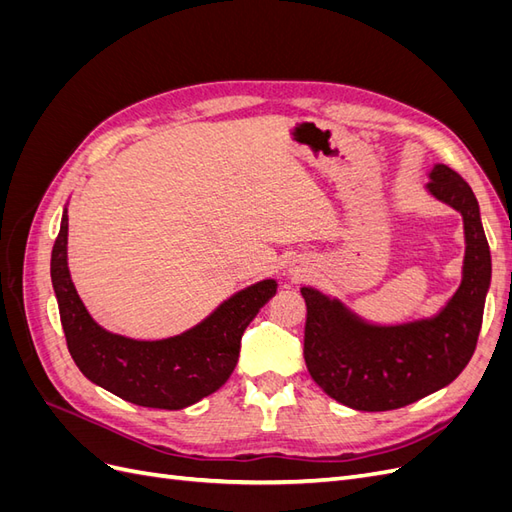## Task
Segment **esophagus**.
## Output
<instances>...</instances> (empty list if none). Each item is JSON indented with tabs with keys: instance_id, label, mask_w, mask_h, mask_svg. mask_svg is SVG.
Here are the masks:
<instances>
[{
	"instance_id": "1",
	"label": "esophagus",
	"mask_w": 512,
	"mask_h": 512,
	"mask_svg": "<svg viewBox=\"0 0 512 512\" xmlns=\"http://www.w3.org/2000/svg\"><path fill=\"white\" fill-rule=\"evenodd\" d=\"M312 271L309 269V262L305 260V258H294V260H290V265H288V273L294 277V280H303V277Z\"/></svg>"
}]
</instances>
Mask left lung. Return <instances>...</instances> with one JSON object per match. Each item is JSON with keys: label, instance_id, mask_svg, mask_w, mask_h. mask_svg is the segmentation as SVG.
Instances as JSON below:
<instances>
[{"label": "left lung", "instance_id": "8db88e82", "mask_svg": "<svg viewBox=\"0 0 512 512\" xmlns=\"http://www.w3.org/2000/svg\"><path fill=\"white\" fill-rule=\"evenodd\" d=\"M427 192L463 218L461 284L436 316L374 324L339 299L303 286L305 365L320 389L363 412L404 408L451 384L472 359L491 284L478 200L453 168L433 164Z\"/></svg>", "mask_w": 512, "mask_h": 512}]
</instances>
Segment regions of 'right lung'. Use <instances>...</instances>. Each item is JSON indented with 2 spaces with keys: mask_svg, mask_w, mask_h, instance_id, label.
<instances>
[{
  "mask_svg": "<svg viewBox=\"0 0 512 512\" xmlns=\"http://www.w3.org/2000/svg\"><path fill=\"white\" fill-rule=\"evenodd\" d=\"M51 282L68 350L85 378L145 408L181 410L211 395L239 361L241 337L277 292L260 280L232 294L196 327L166 339H132L102 329L76 292L68 269V209L51 254Z\"/></svg>",
  "mask_w": 512,
  "mask_h": 512,
  "instance_id": "right-lung-1",
  "label": "right lung"
}]
</instances>
